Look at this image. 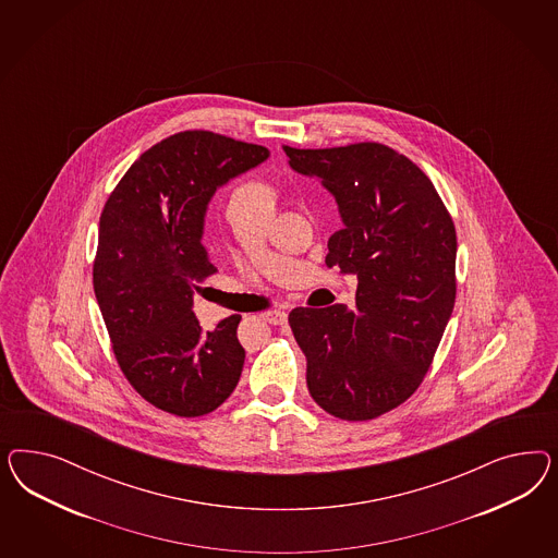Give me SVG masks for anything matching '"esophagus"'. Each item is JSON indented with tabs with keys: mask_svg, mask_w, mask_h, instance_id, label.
<instances>
[{
	"mask_svg": "<svg viewBox=\"0 0 558 558\" xmlns=\"http://www.w3.org/2000/svg\"><path fill=\"white\" fill-rule=\"evenodd\" d=\"M262 317H264L266 322L271 323V325H284L288 319L287 311H280V308L268 311V313H264Z\"/></svg>",
	"mask_w": 558,
	"mask_h": 558,
	"instance_id": "1",
	"label": "esophagus"
}]
</instances>
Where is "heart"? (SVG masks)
<instances>
[{
	"label": "heart",
	"instance_id": "heart-1",
	"mask_svg": "<svg viewBox=\"0 0 558 558\" xmlns=\"http://www.w3.org/2000/svg\"><path fill=\"white\" fill-rule=\"evenodd\" d=\"M233 198H241V201H245V203L255 204V206H262V208L274 210V204H276V190H274L270 182H266V180H252V182H247V184L236 187L235 196H233Z\"/></svg>",
	"mask_w": 558,
	"mask_h": 558
}]
</instances>
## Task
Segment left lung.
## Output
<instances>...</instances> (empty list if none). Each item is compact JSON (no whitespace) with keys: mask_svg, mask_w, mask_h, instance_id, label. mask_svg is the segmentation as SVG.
<instances>
[{"mask_svg":"<svg viewBox=\"0 0 558 558\" xmlns=\"http://www.w3.org/2000/svg\"><path fill=\"white\" fill-rule=\"evenodd\" d=\"M268 157L262 145L184 131L143 153L101 210L94 292L120 368L157 409L201 417L235 390L241 317L204 331L192 311L194 290L217 271L204 217L219 187Z\"/></svg>","mask_w":558,"mask_h":558,"instance_id":"1","label":"left lung"}]
</instances>
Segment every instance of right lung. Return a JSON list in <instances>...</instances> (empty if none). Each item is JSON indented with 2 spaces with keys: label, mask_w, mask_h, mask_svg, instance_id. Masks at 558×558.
<instances>
[{
  "label": "right lung",
  "mask_w": 558,
  "mask_h": 558,
  "mask_svg": "<svg viewBox=\"0 0 558 558\" xmlns=\"http://www.w3.org/2000/svg\"><path fill=\"white\" fill-rule=\"evenodd\" d=\"M284 151L338 203L325 264L357 278L354 308L288 315L306 387L327 413L368 422L405 403L438 350L457 301L454 222L429 178L387 145Z\"/></svg>",
  "instance_id": "right-lung-1"
}]
</instances>
